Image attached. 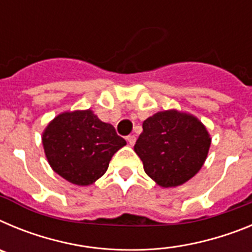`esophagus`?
Returning a JSON list of instances; mask_svg holds the SVG:
<instances>
[{
  "label": "esophagus",
  "mask_w": 252,
  "mask_h": 252,
  "mask_svg": "<svg viewBox=\"0 0 252 252\" xmlns=\"http://www.w3.org/2000/svg\"><path fill=\"white\" fill-rule=\"evenodd\" d=\"M126 140H127L128 144L132 146V145H135V142H136V136H135V135H128V136L126 137Z\"/></svg>",
  "instance_id": "34e87169"
}]
</instances>
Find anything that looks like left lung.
<instances>
[{
  "mask_svg": "<svg viewBox=\"0 0 252 252\" xmlns=\"http://www.w3.org/2000/svg\"><path fill=\"white\" fill-rule=\"evenodd\" d=\"M142 130L133 149L159 186H180L202 168L211 137L195 117L174 110L158 112L144 121Z\"/></svg>",
  "mask_w": 252,
  "mask_h": 252,
  "instance_id": "left-lung-1",
  "label": "left lung"
}]
</instances>
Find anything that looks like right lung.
<instances>
[{
    "instance_id": "right-lung-1",
    "label": "right lung",
    "mask_w": 252,
    "mask_h": 252,
    "mask_svg": "<svg viewBox=\"0 0 252 252\" xmlns=\"http://www.w3.org/2000/svg\"><path fill=\"white\" fill-rule=\"evenodd\" d=\"M43 145L55 173L77 186H90L106 173L113 154L126 141L112 125L86 110L55 117L44 131Z\"/></svg>"
}]
</instances>
